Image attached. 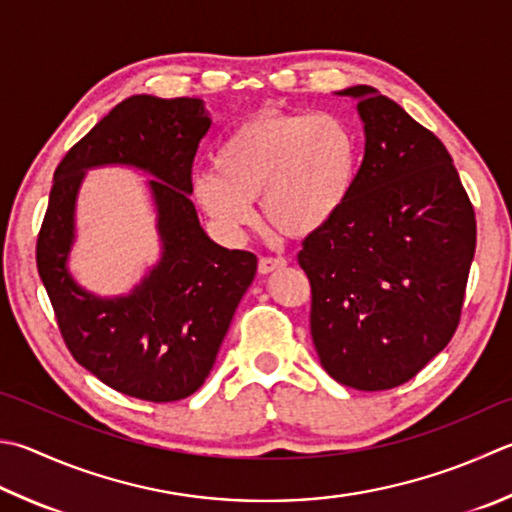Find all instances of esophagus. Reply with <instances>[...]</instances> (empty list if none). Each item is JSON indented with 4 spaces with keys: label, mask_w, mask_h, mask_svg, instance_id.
<instances>
[{
    "label": "esophagus",
    "mask_w": 512,
    "mask_h": 512,
    "mask_svg": "<svg viewBox=\"0 0 512 512\" xmlns=\"http://www.w3.org/2000/svg\"><path fill=\"white\" fill-rule=\"evenodd\" d=\"M287 265V260L283 256H260L258 260V272L260 274H269L274 269H281Z\"/></svg>",
    "instance_id": "34e87169"
}]
</instances>
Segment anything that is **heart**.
Returning <instances> with one entry per match:
<instances>
[{"label": "heart", "mask_w": 512, "mask_h": 512, "mask_svg": "<svg viewBox=\"0 0 512 512\" xmlns=\"http://www.w3.org/2000/svg\"><path fill=\"white\" fill-rule=\"evenodd\" d=\"M354 173L356 142L339 118L265 109L220 142L214 169L194 178V194L229 234L256 223L252 200L263 198L269 225L307 236L341 209Z\"/></svg>", "instance_id": "1"}]
</instances>
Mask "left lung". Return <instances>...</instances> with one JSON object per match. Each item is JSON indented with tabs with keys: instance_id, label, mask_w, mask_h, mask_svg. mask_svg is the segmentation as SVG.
I'll use <instances>...</instances> for the list:
<instances>
[{
	"instance_id": "left-lung-1",
	"label": "left lung",
	"mask_w": 512,
	"mask_h": 512,
	"mask_svg": "<svg viewBox=\"0 0 512 512\" xmlns=\"http://www.w3.org/2000/svg\"><path fill=\"white\" fill-rule=\"evenodd\" d=\"M359 98L365 156L330 223L298 252L310 330L325 372L354 390H390L457 332L477 245L475 209L448 149L372 86Z\"/></svg>"
}]
</instances>
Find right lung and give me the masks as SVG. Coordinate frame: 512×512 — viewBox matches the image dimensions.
<instances>
[{
  "instance_id": "right-lung-1",
  "label": "right lung",
  "mask_w": 512,
  "mask_h": 512,
  "mask_svg": "<svg viewBox=\"0 0 512 512\" xmlns=\"http://www.w3.org/2000/svg\"><path fill=\"white\" fill-rule=\"evenodd\" d=\"M211 122L202 100L133 95L73 144L55 169L37 234V272L73 359L109 388L153 403L185 399L214 368L258 258L216 245L198 223L191 169ZM133 164L153 172L161 265L136 293L95 299L73 283L65 258L72 207L83 169Z\"/></svg>"
}]
</instances>
